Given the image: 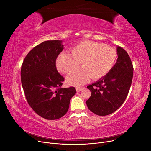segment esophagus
<instances>
[{"label":"esophagus","mask_w":151,"mask_h":151,"mask_svg":"<svg viewBox=\"0 0 151 151\" xmlns=\"http://www.w3.org/2000/svg\"><path fill=\"white\" fill-rule=\"evenodd\" d=\"M82 90H83V88H80V87H78V88H76V91L77 92H80Z\"/></svg>","instance_id":"obj_1"}]
</instances>
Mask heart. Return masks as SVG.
<instances>
[{
	"label": "heart",
	"instance_id": "heart-1",
	"mask_svg": "<svg viewBox=\"0 0 151 151\" xmlns=\"http://www.w3.org/2000/svg\"><path fill=\"white\" fill-rule=\"evenodd\" d=\"M116 57V51L111 47L92 41H84L73 47L70 54L59 55L56 66L62 74H69L80 63L82 68L68 76L66 81L68 85L81 86L91 77L98 79L106 76L115 64Z\"/></svg>",
	"mask_w": 151,
	"mask_h": 151
}]
</instances>
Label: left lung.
<instances>
[{
  "label": "left lung",
  "instance_id": "obj_1",
  "mask_svg": "<svg viewBox=\"0 0 151 151\" xmlns=\"http://www.w3.org/2000/svg\"><path fill=\"white\" fill-rule=\"evenodd\" d=\"M116 62L108 74L87 88L91 96L86 104L91 111L99 116L111 114L125 101L130 90L134 68L129 54L117 47Z\"/></svg>",
  "mask_w": 151,
  "mask_h": 151
}]
</instances>
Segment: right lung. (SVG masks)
<instances>
[{"label":"right lung","instance_id":"right-lung-1","mask_svg":"<svg viewBox=\"0 0 151 151\" xmlns=\"http://www.w3.org/2000/svg\"><path fill=\"white\" fill-rule=\"evenodd\" d=\"M63 49L62 40L45 41L31 50L21 67V83L27 101L47 120L65 115L76 93L74 87L61 88L64 78L58 72L55 62Z\"/></svg>","mask_w":151,"mask_h":151}]
</instances>
